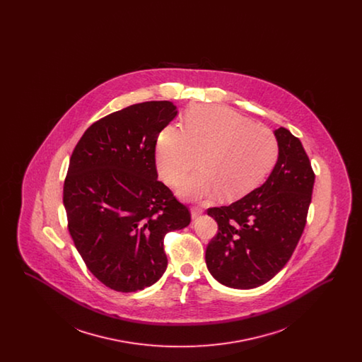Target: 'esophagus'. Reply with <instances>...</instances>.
Listing matches in <instances>:
<instances>
[{
	"label": "esophagus",
	"mask_w": 362,
	"mask_h": 362,
	"mask_svg": "<svg viewBox=\"0 0 362 362\" xmlns=\"http://www.w3.org/2000/svg\"><path fill=\"white\" fill-rule=\"evenodd\" d=\"M202 214H204V210H202L201 207H192V209H191V218H192V220L199 218Z\"/></svg>",
	"instance_id": "1"
}]
</instances>
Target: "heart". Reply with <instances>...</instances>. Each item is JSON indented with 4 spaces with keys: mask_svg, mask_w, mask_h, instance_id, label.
I'll use <instances>...</instances> for the list:
<instances>
[{
    "mask_svg": "<svg viewBox=\"0 0 362 362\" xmlns=\"http://www.w3.org/2000/svg\"><path fill=\"white\" fill-rule=\"evenodd\" d=\"M192 173L177 186V194L195 202H209L221 194L240 199L257 189L273 170L278 142L273 132L221 105L192 108L185 127L165 126L156 142V167L160 177L175 185L197 163Z\"/></svg>",
    "mask_w": 362,
    "mask_h": 362,
    "instance_id": "b5f03b06",
    "label": "heart"
}]
</instances>
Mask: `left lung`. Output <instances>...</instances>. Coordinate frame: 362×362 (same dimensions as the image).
Listing matches in <instances>:
<instances>
[{
  "label": "left lung",
  "instance_id": "8db88e82",
  "mask_svg": "<svg viewBox=\"0 0 362 362\" xmlns=\"http://www.w3.org/2000/svg\"><path fill=\"white\" fill-rule=\"evenodd\" d=\"M274 136L278 158L267 180L229 206L207 210L218 224L206 248L207 270L233 289H254L278 274L307 223L315 183L310 158L288 129Z\"/></svg>",
  "mask_w": 362,
  "mask_h": 362
}]
</instances>
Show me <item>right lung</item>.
Listing matches in <instances>:
<instances>
[{
	"label": "right lung",
	"mask_w": 362,
	"mask_h": 362,
	"mask_svg": "<svg viewBox=\"0 0 362 362\" xmlns=\"http://www.w3.org/2000/svg\"><path fill=\"white\" fill-rule=\"evenodd\" d=\"M176 115L167 100L129 105L88 127L70 157V236L89 272L117 292L157 282L168 264L164 236L191 221L156 171L157 137Z\"/></svg>",
	"instance_id": "1"
}]
</instances>
